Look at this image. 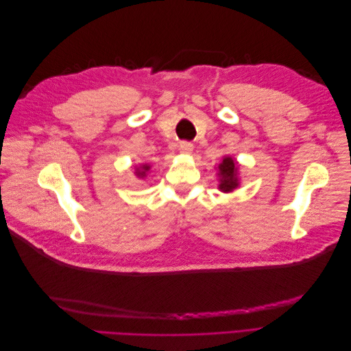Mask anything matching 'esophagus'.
Here are the masks:
<instances>
[{
	"label": "esophagus",
	"instance_id": "1",
	"mask_svg": "<svg viewBox=\"0 0 351 351\" xmlns=\"http://www.w3.org/2000/svg\"><path fill=\"white\" fill-rule=\"evenodd\" d=\"M178 151H180V154H184V155L192 154V151H193V145L190 143V142H182V143L178 145Z\"/></svg>",
	"mask_w": 351,
	"mask_h": 351
}]
</instances>
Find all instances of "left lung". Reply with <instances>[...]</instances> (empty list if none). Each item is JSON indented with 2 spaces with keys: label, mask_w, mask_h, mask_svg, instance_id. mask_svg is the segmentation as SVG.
<instances>
[{
  "label": "left lung",
  "mask_w": 351,
  "mask_h": 351,
  "mask_svg": "<svg viewBox=\"0 0 351 351\" xmlns=\"http://www.w3.org/2000/svg\"><path fill=\"white\" fill-rule=\"evenodd\" d=\"M218 177H219V186L218 189L221 192H232V190L239 187V165L234 161V158L224 156L221 164L218 165Z\"/></svg>",
  "instance_id": "1"
}]
</instances>
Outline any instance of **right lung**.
<instances>
[{
	"label": "right lung",
	"instance_id": "obj_1",
	"mask_svg": "<svg viewBox=\"0 0 351 351\" xmlns=\"http://www.w3.org/2000/svg\"><path fill=\"white\" fill-rule=\"evenodd\" d=\"M149 169H151L149 164H142L141 167L136 168V176L139 178H143V177H146V173L149 171Z\"/></svg>",
	"mask_w": 351,
	"mask_h": 351
}]
</instances>
